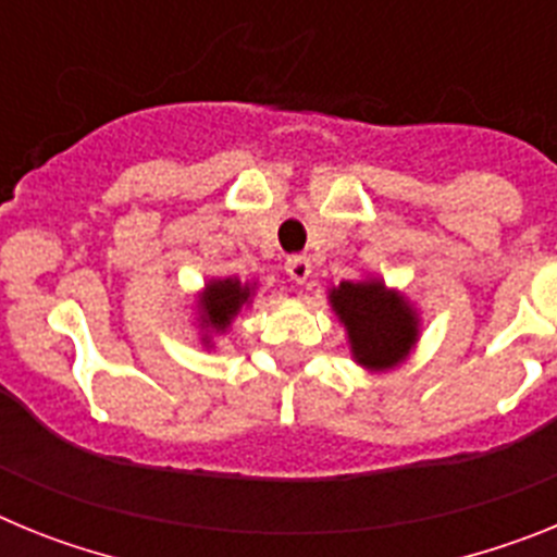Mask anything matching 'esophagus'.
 Returning a JSON list of instances; mask_svg holds the SVG:
<instances>
[{"instance_id": "obj_1", "label": "esophagus", "mask_w": 557, "mask_h": 557, "mask_svg": "<svg viewBox=\"0 0 557 557\" xmlns=\"http://www.w3.org/2000/svg\"><path fill=\"white\" fill-rule=\"evenodd\" d=\"M284 270H287V275L293 278L295 284H304L309 278V273H312V264H309L307 256L295 253V256H289L287 262H284Z\"/></svg>"}]
</instances>
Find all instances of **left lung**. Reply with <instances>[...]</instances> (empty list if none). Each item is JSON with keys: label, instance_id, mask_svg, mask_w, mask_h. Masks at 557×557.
<instances>
[{"label": "left lung", "instance_id": "8db88e82", "mask_svg": "<svg viewBox=\"0 0 557 557\" xmlns=\"http://www.w3.org/2000/svg\"><path fill=\"white\" fill-rule=\"evenodd\" d=\"M332 307L346 323L359 366L373 371L396 366L416 343V318L410 307L379 282H343L332 293Z\"/></svg>", "mask_w": 557, "mask_h": 557}]
</instances>
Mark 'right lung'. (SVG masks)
I'll return each instance as SVG.
<instances>
[{"label":"right lung","mask_w":557,"mask_h":557,"mask_svg":"<svg viewBox=\"0 0 557 557\" xmlns=\"http://www.w3.org/2000/svg\"><path fill=\"white\" fill-rule=\"evenodd\" d=\"M248 287H243L234 278H225V282H211L206 287L203 295V309H206V323H211L214 329H225L231 323L239 307L248 301Z\"/></svg>","instance_id":"obj_1"}]
</instances>
